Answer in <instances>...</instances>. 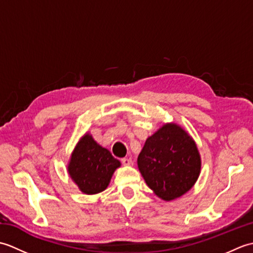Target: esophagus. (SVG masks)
I'll use <instances>...</instances> for the list:
<instances>
[{"label": "esophagus", "instance_id": "34e87169", "mask_svg": "<svg viewBox=\"0 0 253 253\" xmlns=\"http://www.w3.org/2000/svg\"><path fill=\"white\" fill-rule=\"evenodd\" d=\"M122 163H123L124 165H126V166H129V165L132 164V161H131V159L123 158V159H122Z\"/></svg>", "mask_w": 253, "mask_h": 253}]
</instances>
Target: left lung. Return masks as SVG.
Here are the masks:
<instances>
[{
  "instance_id": "obj_1",
  "label": "left lung",
  "mask_w": 253,
  "mask_h": 253,
  "mask_svg": "<svg viewBox=\"0 0 253 253\" xmlns=\"http://www.w3.org/2000/svg\"><path fill=\"white\" fill-rule=\"evenodd\" d=\"M138 169L149 188L164 201L184 196L201 171V157L192 137L175 123H166L148 137Z\"/></svg>"
}]
</instances>
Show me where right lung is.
Masks as SVG:
<instances>
[{
  "instance_id": "1",
  "label": "right lung",
  "mask_w": 253,
  "mask_h": 253,
  "mask_svg": "<svg viewBox=\"0 0 253 253\" xmlns=\"http://www.w3.org/2000/svg\"><path fill=\"white\" fill-rule=\"evenodd\" d=\"M121 162L96 142L90 132L79 139L67 164L72 180L84 195H96L110 185Z\"/></svg>"
}]
</instances>
